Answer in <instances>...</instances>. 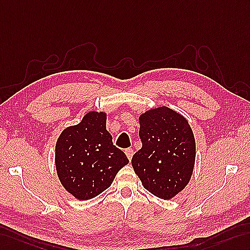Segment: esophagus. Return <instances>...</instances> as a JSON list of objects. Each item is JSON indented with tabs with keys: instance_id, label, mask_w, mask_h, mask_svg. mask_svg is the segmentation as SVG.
I'll use <instances>...</instances> for the list:
<instances>
[{
	"instance_id": "34e87169",
	"label": "esophagus",
	"mask_w": 250,
	"mask_h": 250,
	"mask_svg": "<svg viewBox=\"0 0 250 250\" xmlns=\"http://www.w3.org/2000/svg\"><path fill=\"white\" fill-rule=\"evenodd\" d=\"M125 154H126L127 158H128L129 160H131L132 155H133V149H132V148H126V149H125Z\"/></svg>"
}]
</instances>
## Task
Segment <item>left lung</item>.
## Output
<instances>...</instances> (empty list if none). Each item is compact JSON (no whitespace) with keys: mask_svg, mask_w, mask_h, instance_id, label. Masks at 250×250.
Here are the masks:
<instances>
[{"mask_svg":"<svg viewBox=\"0 0 250 250\" xmlns=\"http://www.w3.org/2000/svg\"><path fill=\"white\" fill-rule=\"evenodd\" d=\"M139 122L142 148L132 156V167L146 190L171 199L193 173L196 145L192 128L181 114L164 106L146 111Z\"/></svg>","mask_w":250,"mask_h":250,"instance_id":"8db88e82","label":"left lung"}]
</instances>
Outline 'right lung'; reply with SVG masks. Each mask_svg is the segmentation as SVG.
Returning a JSON list of instances; mask_svg holds the SVG:
<instances>
[{
	"label": "right lung",
	"instance_id": "obj_1",
	"mask_svg": "<svg viewBox=\"0 0 250 250\" xmlns=\"http://www.w3.org/2000/svg\"><path fill=\"white\" fill-rule=\"evenodd\" d=\"M129 160L115 147L106 129V113L91 111L65 128L55 148V164L63 188L79 200L100 195Z\"/></svg>",
	"mask_w": 250,
	"mask_h": 250
}]
</instances>
